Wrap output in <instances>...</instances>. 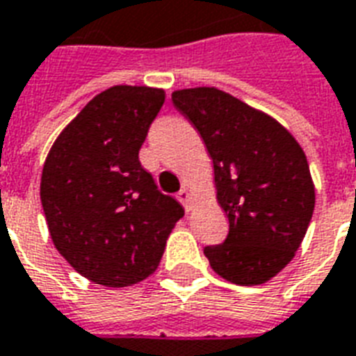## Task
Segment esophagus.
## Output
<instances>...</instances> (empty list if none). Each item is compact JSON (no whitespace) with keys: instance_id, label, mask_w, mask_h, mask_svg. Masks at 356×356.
Segmentation results:
<instances>
[{"instance_id":"34e87169","label":"esophagus","mask_w":356,"mask_h":356,"mask_svg":"<svg viewBox=\"0 0 356 356\" xmlns=\"http://www.w3.org/2000/svg\"><path fill=\"white\" fill-rule=\"evenodd\" d=\"M178 200L184 204V208H186L187 211L191 209V193H189V189H187V187H184V189L178 193Z\"/></svg>"}]
</instances>
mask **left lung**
<instances>
[{"label":"left lung","mask_w":356,"mask_h":356,"mask_svg":"<svg viewBox=\"0 0 356 356\" xmlns=\"http://www.w3.org/2000/svg\"><path fill=\"white\" fill-rule=\"evenodd\" d=\"M213 159L217 200L228 236L204 254L219 277L239 286L267 282L296 256L316 204L307 156L266 113L216 87L172 92Z\"/></svg>","instance_id":"1"}]
</instances>
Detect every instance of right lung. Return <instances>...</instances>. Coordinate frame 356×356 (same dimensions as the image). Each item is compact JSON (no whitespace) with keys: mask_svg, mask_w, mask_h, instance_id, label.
I'll list each match as a JSON object with an SVG mask.
<instances>
[{"mask_svg":"<svg viewBox=\"0 0 356 356\" xmlns=\"http://www.w3.org/2000/svg\"><path fill=\"white\" fill-rule=\"evenodd\" d=\"M163 102L152 87L104 90L60 131L44 163L40 200L55 249L107 288L147 278L184 217L139 161Z\"/></svg>","mask_w":356,"mask_h":356,"instance_id":"add662e5","label":"right lung"}]
</instances>
